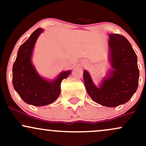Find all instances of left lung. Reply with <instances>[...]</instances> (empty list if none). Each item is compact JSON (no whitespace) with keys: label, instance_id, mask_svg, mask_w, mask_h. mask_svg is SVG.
I'll list each match as a JSON object with an SVG mask.
<instances>
[{"label":"left lung","instance_id":"1","mask_svg":"<svg viewBox=\"0 0 146 146\" xmlns=\"http://www.w3.org/2000/svg\"><path fill=\"white\" fill-rule=\"evenodd\" d=\"M109 62L112 69L107 73L99 87L93 83L86 70L83 78L88 94L99 104L116 107L130 100L138 88L139 71L137 57L124 36L109 34Z\"/></svg>","mask_w":146,"mask_h":146}]
</instances>
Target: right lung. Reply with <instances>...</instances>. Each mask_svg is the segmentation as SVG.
Returning <instances> with one entry per match:
<instances>
[{"label":"right lung","mask_w":146,"mask_h":146,"mask_svg":"<svg viewBox=\"0 0 146 146\" xmlns=\"http://www.w3.org/2000/svg\"><path fill=\"white\" fill-rule=\"evenodd\" d=\"M38 28L20 46L13 65L12 82L15 90L27 104L42 106L53 103L59 97L60 84L71 71L61 72L56 79L47 80L38 74L31 62V56L38 36L43 32Z\"/></svg>","instance_id":"right-lung-1"}]
</instances>
